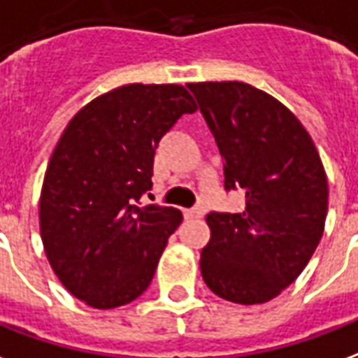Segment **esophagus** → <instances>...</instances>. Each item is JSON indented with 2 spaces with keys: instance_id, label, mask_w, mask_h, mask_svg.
<instances>
[{
  "instance_id": "34e87169",
  "label": "esophagus",
  "mask_w": 358,
  "mask_h": 358,
  "mask_svg": "<svg viewBox=\"0 0 358 358\" xmlns=\"http://www.w3.org/2000/svg\"><path fill=\"white\" fill-rule=\"evenodd\" d=\"M206 215V210L202 206H196V208H192V210H185V217L189 219H200Z\"/></svg>"
}]
</instances>
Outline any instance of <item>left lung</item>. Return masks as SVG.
Instances as JSON below:
<instances>
[{"mask_svg": "<svg viewBox=\"0 0 358 358\" xmlns=\"http://www.w3.org/2000/svg\"><path fill=\"white\" fill-rule=\"evenodd\" d=\"M225 160L240 213H208L200 254L208 288L227 301L265 303L296 280L324 233L328 181L311 135L275 96L244 82L187 83Z\"/></svg>", "mask_w": 358, "mask_h": 358, "instance_id": "8db88e82", "label": "left lung"}]
</instances>
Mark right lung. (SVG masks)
Returning <instances> with one entry per match:
<instances>
[{
	"label": "right lung",
	"mask_w": 358,
	"mask_h": 358,
	"mask_svg": "<svg viewBox=\"0 0 358 358\" xmlns=\"http://www.w3.org/2000/svg\"><path fill=\"white\" fill-rule=\"evenodd\" d=\"M196 103L177 83H127L70 120L47 164L40 233L62 286L95 309H114L148 288L182 213L137 206L152 189L154 150Z\"/></svg>",
	"instance_id": "1"
}]
</instances>
